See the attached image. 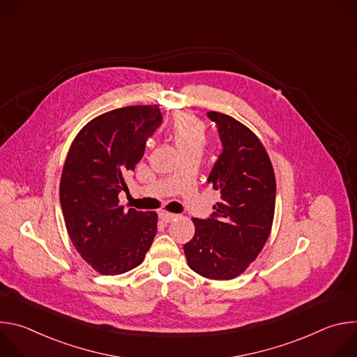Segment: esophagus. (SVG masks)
I'll return each mask as SVG.
<instances>
[{"mask_svg":"<svg viewBox=\"0 0 357 357\" xmlns=\"http://www.w3.org/2000/svg\"><path fill=\"white\" fill-rule=\"evenodd\" d=\"M160 219H161L162 222H165V223H171V222H174V220L178 219V215L168 213V212H161V213H160Z\"/></svg>","mask_w":357,"mask_h":357,"instance_id":"1","label":"esophagus"}]
</instances>
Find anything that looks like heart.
Wrapping results in <instances>:
<instances>
[{
	"instance_id": "1",
	"label": "heart",
	"mask_w": 357,
	"mask_h": 357,
	"mask_svg": "<svg viewBox=\"0 0 357 357\" xmlns=\"http://www.w3.org/2000/svg\"><path fill=\"white\" fill-rule=\"evenodd\" d=\"M169 132L183 155L189 152H200L206 141V126L186 112L174 116Z\"/></svg>"
}]
</instances>
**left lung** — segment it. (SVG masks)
<instances>
[{"label": "left lung", "mask_w": 357, "mask_h": 357, "mask_svg": "<svg viewBox=\"0 0 357 357\" xmlns=\"http://www.w3.org/2000/svg\"><path fill=\"white\" fill-rule=\"evenodd\" d=\"M222 152L208 182L220 202L208 219H193L183 245L188 266L202 277L231 280L256 260L273 226L275 176L267 151L251 130L230 116L209 112Z\"/></svg>", "instance_id": "8db88e82"}]
</instances>
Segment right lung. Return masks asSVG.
<instances>
[{
  "mask_svg": "<svg viewBox=\"0 0 357 357\" xmlns=\"http://www.w3.org/2000/svg\"><path fill=\"white\" fill-rule=\"evenodd\" d=\"M162 124L158 106H130L101 114L76 135L65 161L59 196L68 233L100 274L127 273L144 261L157 234V213L124 211L119 193Z\"/></svg>",
  "mask_w": 357,
  "mask_h": 357,
  "instance_id": "add662e5",
  "label": "right lung"
}]
</instances>
